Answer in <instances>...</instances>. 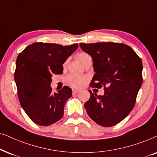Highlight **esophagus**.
I'll list each match as a JSON object with an SVG mask.
<instances>
[{
  "mask_svg": "<svg viewBox=\"0 0 157 157\" xmlns=\"http://www.w3.org/2000/svg\"><path fill=\"white\" fill-rule=\"evenodd\" d=\"M79 92H80V90H77V89H72V93L73 94H76V93H79Z\"/></svg>",
  "mask_w": 157,
  "mask_h": 157,
  "instance_id": "esophagus-1",
  "label": "esophagus"
}]
</instances>
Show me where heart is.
I'll return each mask as SVG.
<instances>
[{"mask_svg": "<svg viewBox=\"0 0 157 157\" xmlns=\"http://www.w3.org/2000/svg\"><path fill=\"white\" fill-rule=\"evenodd\" d=\"M88 57H90L88 54L86 53H83V52L80 53L77 55V58H78V59L81 62H82L83 60ZM86 80L87 78L85 77L75 74H71L67 77V82H68V84H70L71 86L75 87H80L83 86L85 82H86Z\"/></svg>", "mask_w": 157, "mask_h": 157, "instance_id": "heart-1", "label": "heart"}]
</instances>
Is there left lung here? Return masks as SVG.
I'll return each mask as SVG.
<instances>
[{"instance_id":"1","label":"left lung","mask_w":157,"mask_h":157,"mask_svg":"<svg viewBox=\"0 0 157 157\" xmlns=\"http://www.w3.org/2000/svg\"><path fill=\"white\" fill-rule=\"evenodd\" d=\"M93 62L90 86L104 87L103 95L90 91L85 103L87 114L96 124L110 127L123 121L132 110L142 85L141 58L128 45L121 43L80 44Z\"/></svg>"}]
</instances>
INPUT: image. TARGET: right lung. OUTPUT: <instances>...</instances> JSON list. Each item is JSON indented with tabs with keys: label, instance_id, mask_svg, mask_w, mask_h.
I'll return each mask as SVG.
<instances>
[{
	"label": "right lung",
	"instance_id": "add662e5",
	"mask_svg": "<svg viewBox=\"0 0 157 157\" xmlns=\"http://www.w3.org/2000/svg\"><path fill=\"white\" fill-rule=\"evenodd\" d=\"M78 47L77 44L62 46L36 42L18 55L14 79L21 105L31 120L47 126L63 116L64 105L72 97V89L52 93L53 74H62L63 64Z\"/></svg>",
	"mask_w": 157,
	"mask_h": 157
}]
</instances>
